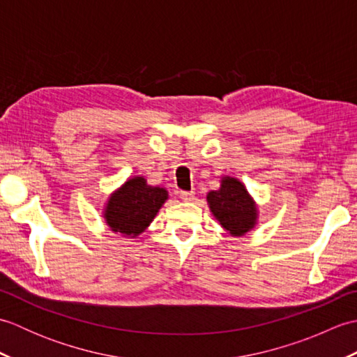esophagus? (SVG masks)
I'll return each instance as SVG.
<instances>
[{
	"instance_id": "obj_1",
	"label": "esophagus",
	"mask_w": 357,
	"mask_h": 357,
	"mask_svg": "<svg viewBox=\"0 0 357 357\" xmlns=\"http://www.w3.org/2000/svg\"><path fill=\"white\" fill-rule=\"evenodd\" d=\"M179 198L185 202H190L195 199V192H181Z\"/></svg>"
}]
</instances>
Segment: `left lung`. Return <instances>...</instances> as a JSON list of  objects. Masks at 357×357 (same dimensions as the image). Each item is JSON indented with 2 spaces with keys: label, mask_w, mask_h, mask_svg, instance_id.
<instances>
[{
  "label": "left lung",
  "mask_w": 357,
  "mask_h": 357,
  "mask_svg": "<svg viewBox=\"0 0 357 357\" xmlns=\"http://www.w3.org/2000/svg\"><path fill=\"white\" fill-rule=\"evenodd\" d=\"M221 187L207 193V204L216 221L231 236H245L257 225L259 210L244 183L224 174Z\"/></svg>",
  "instance_id": "8db88e82"
}]
</instances>
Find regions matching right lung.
I'll list each match as a JSON object with an SVG mask.
<instances>
[{"label": "right lung", "instance_id": "obj_1", "mask_svg": "<svg viewBox=\"0 0 357 357\" xmlns=\"http://www.w3.org/2000/svg\"><path fill=\"white\" fill-rule=\"evenodd\" d=\"M169 199L164 187L150 185L144 176H132L109 195L102 218L113 233L138 238Z\"/></svg>", "mask_w": 357, "mask_h": 357}]
</instances>
